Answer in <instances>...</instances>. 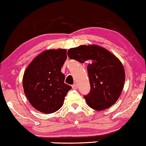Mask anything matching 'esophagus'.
<instances>
[{
    "mask_svg": "<svg viewBox=\"0 0 146 146\" xmlns=\"http://www.w3.org/2000/svg\"><path fill=\"white\" fill-rule=\"evenodd\" d=\"M72 86L73 89H76V88H77V84H73V85Z\"/></svg>",
    "mask_w": 146,
    "mask_h": 146,
    "instance_id": "1",
    "label": "esophagus"
}]
</instances>
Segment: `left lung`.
I'll list each match as a JSON object with an SVG mask.
<instances>
[{"instance_id": "left-lung-1", "label": "left lung", "mask_w": 146, "mask_h": 146, "mask_svg": "<svg viewBox=\"0 0 146 146\" xmlns=\"http://www.w3.org/2000/svg\"><path fill=\"white\" fill-rule=\"evenodd\" d=\"M70 59L88 62L87 70L91 91L84 96L88 106L101 111L115 104L125 81V72L119 60L112 52L97 45H82L69 49Z\"/></svg>"}]
</instances>
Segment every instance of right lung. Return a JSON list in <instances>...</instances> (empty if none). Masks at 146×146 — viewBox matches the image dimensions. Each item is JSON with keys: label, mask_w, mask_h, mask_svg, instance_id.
I'll use <instances>...</instances> for the list:
<instances>
[{"label": "right lung", "mask_w": 146, "mask_h": 146, "mask_svg": "<svg viewBox=\"0 0 146 146\" xmlns=\"http://www.w3.org/2000/svg\"><path fill=\"white\" fill-rule=\"evenodd\" d=\"M67 59L65 49L43 51L27 67L23 88L27 98L39 112L53 113L62 106L64 97L72 88L64 84L61 68Z\"/></svg>", "instance_id": "right-lung-1"}]
</instances>
